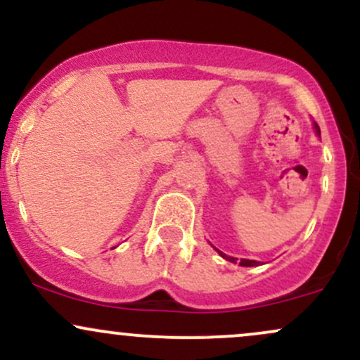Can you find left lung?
<instances>
[{
    "label": "left lung",
    "instance_id": "obj_1",
    "mask_svg": "<svg viewBox=\"0 0 360 360\" xmlns=\"http://www.w3.org/2000/svg\"><path fill=\"white\" fill-rule=\"evenodd\" d=\"M315 128H316V134H320V127L316 125L315 123ZM218 254L221 255L223 259H226V260H230V262H237V259L235 257H230V255H226V254H223V252H220L218 250ZM240 266H243V267H250V266H257V262H255V260H249V259H242L240 260Z\"/></svg>",
    "mask_w": 360,
    "mask_h": 360
}]
</instances>
